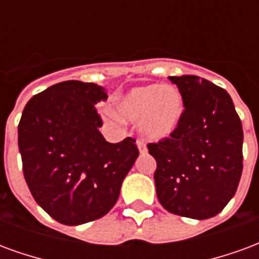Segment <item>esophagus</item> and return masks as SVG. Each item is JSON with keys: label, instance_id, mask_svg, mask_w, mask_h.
I'll return each mask as SVG.
<instances>
[{"label": "esophagus", "instance_id": "34e87169", "mask_svg": "<svg viewBox=\"0 0 259 259\" xmlns=\"http://www.w3.org/2000/svg\"><path fill=\"white\" fill-rule=\"evenodd\" d=\"M136 146H137V148H139V151H140L141 154H144V152L147 151L146 146H144V143H143V141H141V140L136 141Z\"/></svg>", "mask_w": 259, "mask_h": 259}]
</instances>
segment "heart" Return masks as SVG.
<instances>
[{"mask_svg": "<svg viewBox=\"0 0 259 259\" xmlns=\"http://www.w3.org/2000/svg\"><path fill=\"white\" fill-rule=\"evenodd\" d=\"M183 112V97L172 85H139L111 102L113 118L139 123L143 136L151 141L165 140L174 135Z\"/></svg>", "mask_w": 259, "mask_h": 259, "instance_id": "heart-1", "label": "heart"}]
</instances>
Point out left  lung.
<instances>
[{
    "mask_svg": "<svg viewBox=\"0 0 259 259\" xmlns=\"http://www.w3.org/2000/svg\"><path fill=\"white\" fill-rule=\"evenodd\" d=\"M183 97L185 112L174 135L148 144L161 205L175 215L208 219L237 190L243 172V127L233 101L198 76H170Z\"/></svg>",
    "mask_w": 259,
    "mask_h": 259,
    "instance_id": "1",
    "label": "left lung"
}]
</instances>
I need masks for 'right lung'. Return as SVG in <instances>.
Segmentation results:
<instances>
[{
	"mask_svg": "<svg viewBox=\"0 0 259 259\" xmlns=\"http://www.w3.org/2000/svg\"><path fill=\"white\" fill-rule=\"evenodd\" d=\"M107 90L68 80L26 104L18 144L31 195L48 215L74 226L100 219L116 204L122 182L139 157L135 139L108 143L98 101Z\"/></svg>",
	"mask_w": 259,
	"mask_h": 259,
	"instance_id": "1",
	"label": "right lung"
}]
</instances>
